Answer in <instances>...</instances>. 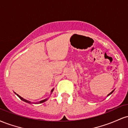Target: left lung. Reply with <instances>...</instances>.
Masks as SVG:
<instances>
[{
  "mask_svg": "<svg viewBox=\"0 0 128 128\" xmlns=\"http://www.w3.org/2000/svg\"><path fill=\"white\" fill-rule=\"evenodd\" d=\"M114 90H113V91H112V92H110V94H108V96H110V94H112V92H114Z\"/></svg>",
  "mask_w": 128,
  "mask_h": 128,
  "instance_id": "left-lung-1",
  "label": "left lung"
}]
</instances>
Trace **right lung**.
<instances>
[{
	"mask_svg": "<svg viewBox=\"0 0 128 128\" xmlns=\"http://www.w3.org/2000/svg\"><path fill=\"white\" fill-rule=\"evenodd\" d=\"M54 88H53V89L52 90H51V92H50V94H51L52 93V92H53V91H54ZM14 93H15L17 95V96H18V98H20V99L24 101V102H26V103H28V104H42V103H43V102H46V101H47V100H48V99H49V98H46V99L42 100H41V101H39V102H30V101L28 100H26V99H24V98H22V97H21L20 96H19V95L18 94L16 93L15 92H14Z\"/></svg>",
	"mask_w": 128,
	"mask_h": 128,
	"instance_id": "add662e5",
	"label": "right lung"
}]
</instances>
